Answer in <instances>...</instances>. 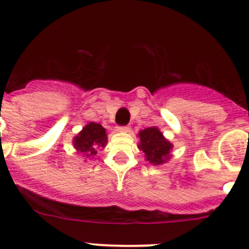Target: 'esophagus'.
I'll return each instance as SVG.
<instances>
[{"mask_svg":"<svg viewBox=\"0 0 249 249\" xmlns=\"http://www.w3.org/2000/svg\"><path fill=\"white\" fill-rule=\"evenodd\" d=\"M117 131H119V132H129L130 131V129H129V126H117Z\"/></svg>","mask_w":249,"mask_h":249,"instance_id":"34e87169","label":"esophagus"}]
</instances>
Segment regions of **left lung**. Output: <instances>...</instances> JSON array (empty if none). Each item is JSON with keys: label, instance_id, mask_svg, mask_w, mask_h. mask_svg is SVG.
<instances>
[{"label": "left lung", "instance_id": "1", "mask_svg": "<svg viewBox=\"0 0 249 249\" xmlns=\"http://www.w3.org/2000/svg\"><path fill=\"white\" fill-rule=\"evenodd\" d=\"M141 143L139 148L142 149L147 160L152 164H163L169 159V153L173 144L164 139L163 134L156 126L147 127L139 134Z\"/></svg>", "mask_w": 249, "mask_h": 249}]
</instances>
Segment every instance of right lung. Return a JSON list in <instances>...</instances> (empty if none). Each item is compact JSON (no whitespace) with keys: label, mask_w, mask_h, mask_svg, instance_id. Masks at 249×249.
<instances>
[{"label":"right lung","mask_w":249,"mask_h":249,"mask_svg":"<svg viewBox=\"0 0 249 249\" xmlns=\"http://www.w3.org/2000/svg\"><path fill=\"white\" fill-rule=\"evenodd\" d=\"M73 142L74 147L86 157L95 156L97 153L96 148L105 147L107 143L106 129L97 123H89L83 131L79 132Z\"/></svg>","instance_id":"add662e5"}]
</instances>
